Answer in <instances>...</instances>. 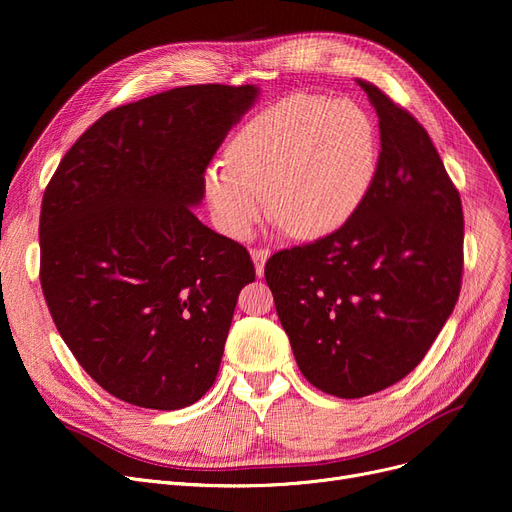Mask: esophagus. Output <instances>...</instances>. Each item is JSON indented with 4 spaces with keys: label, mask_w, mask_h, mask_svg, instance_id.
<instances>
[{
    "label": "esophagus",
    "mask_w": 512,
    "mask_h": 512,
    "mask_svg": "<svg viewBox=\"0 0 512 512\" xmlns=\"http://www.w3.org/2000/svg\"><path fill=\"white\" fill-rule=\"evenodd\" d=\"M251 257H253V263H255V272L261 278L265 261L270 259V249H251Z\"/></svg>",
    "instance_id": "34e87169"
}]
</instances>
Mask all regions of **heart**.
<instances>
[{
  "instance_id": "b5f03b06",
  "label": "heart",
  "mask_w": 512,
  "mask_h": 512,
  "mask_svg": "<svg viewBox=\"0 0 512 512\" xmlns=\"http://www.w3.org/2000/svg\"><path fill=\"white\" fill-rule=\"evenodd\" d=\"M378 170V128L351 99L292 93L255 114L205 172L218 226L249 238L270 195L274 218L297 238L328 236L353 218Z\"/></svg>"
}]
</instances>
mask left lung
Here are the masks:
<instances>
[{
  "label": "left lung",
  "instance_id": "left-lung-1",
  "mask_svg": "<svg viewBox=\"0 0 512 512\" xmlns=\"http://www.w3.org/2000/svg\"><path fill=\"white\" fill-rule=\"evenodd\" d=\"M380 118V157L361 207L336 232L265 263L301 373L338 398L411 373L450 317L463 278V205L427 130L359 80Z\"/></svg>",
  "mask_w": 512,
  "mask_h": 512
}]
</instances>
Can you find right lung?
<instances>
[{"label": "right lung", "mask_w": 512, "mask_h": 512, "mask_svg": "<svg viewBox=\"0 0 512 512\" xmlns=\"http://www.w3.org/2000/svg\"><path fill=\"white\" fill-rule=\"evenodd\" d=\"M253 85H191L103 114L41 203V288L91 378L134 407L176 411L215 382L247 249L197 220L205 170Z\"/></svg>", "instance_id": "obj_1"}]
</instances>
